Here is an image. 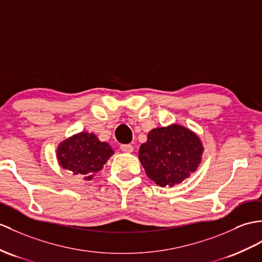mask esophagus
<instances>
[{
	"label": "esophagus",
	"instance_id": "1",
	"mask_svg": "<svg viewBox=\"0 0 262 262\" xmlns=\"http://www.w3.org/2000/svg\"><path fill=\"white\" fill-rule=\"evenodd\" d=\"M120 148H121V150H122L125 153L133 152V146L131 144H122V145L120 146Z\"/></svg>",
	"mask_w": 262,
	"mask_h": 262
}]
</instances>
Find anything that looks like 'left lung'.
Instances as JSON below:
<instances>
[{"label": "left lung", "instance_id": "8db88e82", "mask_svg": "<svg viewBox=\"0 0 262 262\" xmlns=\"http://www.w3.org/2000/svg\"><path fill=\"white\" fill-rule=\"evenodd\" d=\"M203 145L200 138L180 124L156 127L139 150L145 173L160 187L181 183L201 162Z\"/></svg>", "mask_w": 262, "mask_h": 262}]
</instances>
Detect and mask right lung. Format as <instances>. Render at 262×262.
<instances>
[{
	"label": "right lung",
	"mask_w": 262,
	"mask_h": 262,
	"mask_svg": "<svg viewBox=\"0 0 262 262\" xmlns=\"http://www.w3.org/2000/svg\"><path fill=\"white\" fill-rule=\"evenodd\" d=\"M113 153L109 143L101 142L94 133L80 132L59 144L56 159L63 169L89 181L103 168Z\"/></svg>",
	"instance_id": "obj_1"
}]
</instances>
